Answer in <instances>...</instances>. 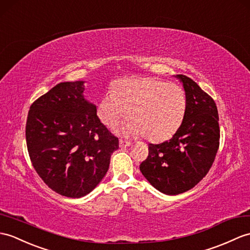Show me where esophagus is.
Masks as SVG:
<instances>
[{"label":"esophagus","instance_id":"esophagus-1","mask_svg":"<svg viewBox=\"0 0 250 250\" xmlns=\"http://www.w3.org/2000/svg\"><path fill=\"white\" fill-rule=\"evenodd\" d=\"M130 145H131L130 142L124 141V139H120V141H119V147L120 148H126V147H129Z\"/></svg>","mask_w":250,"mask_h":250}]
</instances>
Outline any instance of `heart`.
Listing matches in <instances>:
<instances>
[{
  "mask_svg": "<svg viewBox=\"0 0 250 250\" xmlns=\"http://www.w3.org/2000/svg\"><path fill=\"white\" fill-rule=\"evenodd\" d=\"M187 107V94L178 84L156 78H126L101 99L97 112L108 127L117 125L127 113L130 119L120 126L121 134L163 142L181 126Z\"/></svg>",
  "mask_w": 250,
  "mask_h": 250,
  "instance_id": "1",
  "label": "heart"
}]
</instances>
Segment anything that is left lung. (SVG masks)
I'll return each instance as SVG.
<instances>
[{
    "label": "left lung",
    "instance_id": "8db88e82",
    "mask_svg": "<svg viewBox=\"0 0 250 250\" xmlns=\"http://www.w3.org/2000/svg\"><path fill=\"white\" fill-rule=\"evenodd\" d=\"M176 78L188 99L183 123L169 141L149 144V154L139 166L149 183L166 195L184 193L206 177L215 160L220 136L213 99L187 75Z\"/></svg>",
    "mask_w": 250,
    "mask_h": 250
}]
</instances>
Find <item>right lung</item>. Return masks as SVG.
I'll use <instances>...</instances> for the list:
<instances>
[{
    "instance_id": "obj_1",
    "label": "right lung",
    "mask_w": 250,
    "mask_h": 250,
    "mask_svg": "<svg viewBox=\"0 0 250 250\" xmlns=\"http://www.w3.org/2000/svg\"><path fill=\"white\" fill-rule=\"evenodd\" d=\"M84 89L83 81L57 84L34 101L25 126L35 170L52 190L70 198L89 194L100 183L119 148Z\"/></svg>"
}]
</instances>
